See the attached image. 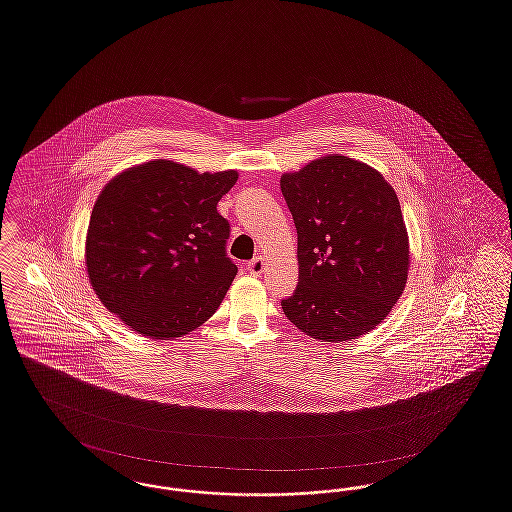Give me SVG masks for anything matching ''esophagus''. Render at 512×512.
I'll return each mask as SVG.
<instances>
[{
  "label": "esophagus",
  "instance_id": "1",
  "mask_svg": "<svg viewBox=\"0 0 512 512\" xmlns=\"http://www.w3.org/2000/svg\"><path fill=\"white\" fill-rule=\"evenodd\" d=\"M246 268L253 276H259L263 272V268H265V259L263 257H255V259H251L247 263Z\"/></svg>",
  "mask_w": 512,
  "mask_h": 512
}]
</instances>
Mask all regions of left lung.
Listing matches in <instances>:
<instances>
[{
  "label": "left lung",
  "mask_w": 512,
  "mask_h": 512,
  "mask_svg": "<svg viewBox=\"0 0 512 512\" xmlns=\"http://www.w3.org/2000/svg\"><path fill=\"white\" fill-rule=\"evenodd\" d=\"M297 228L299 284L282 301L287 320L324 343L381 324L408 282L409 240L396 192L383 175L329 154L282 175Z\"/></svg>",
  "instance_id": "obj_1"
}]
</instances>
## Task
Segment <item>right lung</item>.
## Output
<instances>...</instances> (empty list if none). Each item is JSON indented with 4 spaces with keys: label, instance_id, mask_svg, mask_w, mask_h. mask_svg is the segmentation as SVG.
I'll return each mask as SVG.
<instances>
[{
    "label": "right lung",
    "instance_id": "1",
    "mask_svg": "<svg viewBox=\"0 0 512 512\" xmlns=\"http://www.w3.org/2000/svg\"><path fill=\"white\" fill-rule=\"evenodd\" d=\"M234 169L198 173L154 160L106 184L93 205L85 266L104 307L152 339L200 328L225 299L238 266L226 257L230 226L217 204Z\"/></svg>",
    "mask_w": 512,
    "mask_h": 512
}]
</instances>
